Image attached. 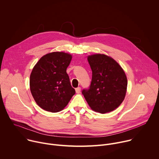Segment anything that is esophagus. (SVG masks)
I'll use <instances>...</instances> for the list:
<instances>
[{
  "instance_id": "34e87169",
  "label": "esophagus",
  "mask_w": 159,
  "mask_h": 159,
  "mask_svg": "<svg viewBox=\"0 0 159 159\" xmlns=\"http://www.w3.org/2000/svg\"><path fill=\"white\" fill-rule=\"evenodd\" d=\"M80 87H78L77 88H76L75 89V91H76V93H77V94H79L80 93Z\"/></svg>"
}]
</instances>
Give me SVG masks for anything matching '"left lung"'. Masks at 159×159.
<instances>
[{
  "mask_svg": "<svg viewBox=\"0 0 159 159\" xmlns=\"http://www.w3.org/2000/svg\"><path fill=\"white\" fill-rule=\"evenodd\" d=\"M93 72L88 89L82 93L91 109L100 113L111 112L123 101L127 89V78L120 65L112 58L101 54L89 56Z\"/></svg>",
  "mask_w": 159,
  "mask_h": 159,
  "instance_id": "obj_1",
  "label": "left lung"
}]
</instances>
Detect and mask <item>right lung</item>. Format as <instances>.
Wrapping results in <instances>:
<instances>
[{"mask_svg":"<svg viewBox=\"0 0 159 159\" xmlns=\"http://www.w3.org/2000/svg\"><path fill=\"white\" fill-rule=\"evenodd\" d=\"M72 56L53 52L42 57L30 75V90L37 104L45 111H61L75 94L66 69Z\"/></svg>","mask_w":159,"mask_h":159,"instance_id":"obj_1","label":"right lung"}]
</instances>
